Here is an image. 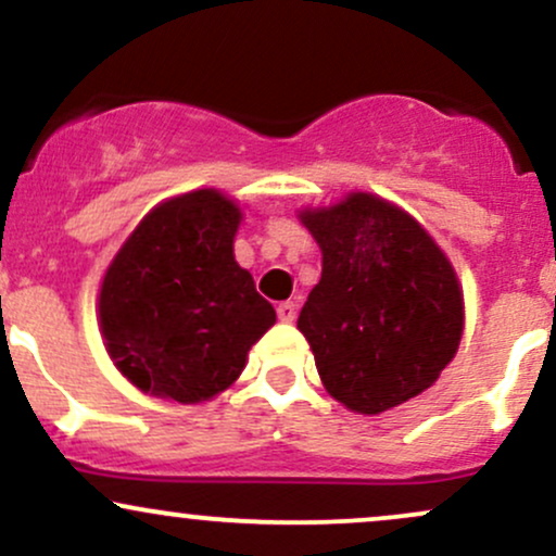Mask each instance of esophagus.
Returning a JSON list of instances; mask_svg holds the SVG:
<instances>
[{
	"label": "esophagus",
	"instance_id": "obj_1",
	"mask_svg": "<svg viewBox=\"0 0 556 556\" xmlns=\"http://www.w3.org/2000/svg\"><path fill=\"white\" fill-rule=\"evenodd\" d=\"M295 314H298V305L292 303V300H285V303H279V305H277V316H279V321L292 324V318H295Z\"/></svg>",
	"mask_w": 556,
	"mask_h": 556
}]
</instances>
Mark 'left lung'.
<instances>
[{
  "label": "left lung",
  "instance_id": "8db88e82",
  "mask_svg": "<svg viewBox=\"0 0 556 556\" xmlns=\"http://www.w3.org/2000/svg\"><path fill=\"white\" fill-rule=\"evenodd\" d=\"M321 248V279L298 316L321 384L361 416L426 392L455 358L465 300L455 266L424 225L374 193L300 208Z\"/></svg>",
  "mask_w": 556,
  "mask_h": 556
}]
</instances>
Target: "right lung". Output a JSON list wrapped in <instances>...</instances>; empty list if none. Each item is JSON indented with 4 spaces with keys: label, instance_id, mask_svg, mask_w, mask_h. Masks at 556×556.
I'll use <instances>...</instances> for the list:
<instances>
[{
    "label": "right lung",
    "instance_id": "1",
    "mask_svg": "<svg viewBox=\"0 0 556 556\" xmlns=\"http://www.w3.org/2000/svg\"><path fill=\"white\" fill-rule=\"evenodd\" d=\"M242 212L216 188L156 203L99 290V329L117 371L151 397L198 405L238 381L277 321L235 261Z\"/></svg>",
    "mask_w": 556,
    "mask_h": 556
}]
</instances>
